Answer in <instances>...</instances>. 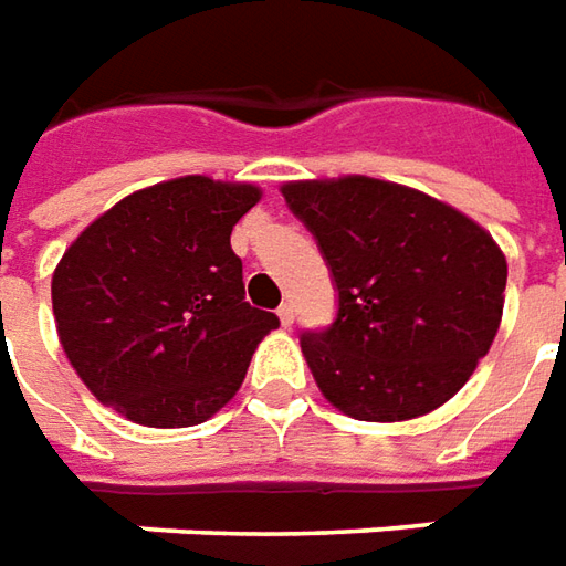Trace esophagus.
<instances>
[{"label": "esophagus", "mask_w": 566, "mask_h": 566, "mask_svg": "<svg viewBox=\"0 0 566 566\" xmlns=\"http://www.w3.org/2000/svg\"><path fill=\"white\" fill-rule=\"evenodd\" d=\"M276 317H280V323H283V326H292V321H295V311H292V305H280Z\"/></svg>", "instance_id": "esophagus-1"}]
</instances>
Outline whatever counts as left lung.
<instances>
[{"label": "left lung", "mask_w": 566, "mask_h": 566, "mask_svg": "<svg viewBox=\"0 0 566 566\" xmlns=\"http://www.w3.org/2000/svg\"><path fill=\"white\" fill-rule=\"evenodd\" d=\"M280 190L338 290L333 326L302 338L323 397L360 422H409L443 407L502 323L509 264L496 240L450 202L369 175Z\"/></svg>", "instance_id": "obj_1"}]
</instances>
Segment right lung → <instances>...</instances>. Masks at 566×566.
Masks as SVG:
<instances>
[{
	"mask_svg": "<svg viewBox=\"0 0 566 566\" xmlns=\"http://www.w3.org/2000/svg\"><path fill=\"white\" fill-rule=\"evenodd\" d=\"M249 181L185 175L135 190L67 245L52 274L61 348L85 388L128 422L190 428L245 379L276 314L245 302L233 224Z\"/></svg>",
	"mask_w": 566,
	"mask_h": 566,
	"instance_id": "add662e5",
	"label": "right lung"
}]
</instances>
